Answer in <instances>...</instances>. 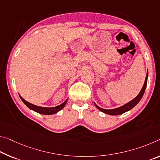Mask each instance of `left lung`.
Instances as JSON below:
<instances>
[{
	"label": "left lung",
	"mask_w": 160,
	"mask_h": 160,
	"mask_svg": "<svg viewBox=\"0 0 160 160\" xmlns=\"http://www.w3.org/2000/svg\"><path fill=\"white\" fill-rule=\"evenodd\" d=\"M148 78V72H147L145 81H144L143 87H142V88L140 92H139V93L138 94V96H137L135 98H134L132 100L130 101V102L126 103L125 105L121 106V107H120V108L112 109V110H106V109L101 108L100 107H98V106L95 103V106L97 107L98 110H100L101 111V112H102L105 114H108V115H121V114H123L126 112H128V111L130 110L131 109H132L134 107H135V106L138 105V102L140 101V100L142 99V98L144 92V91H145L146 87H147Z\"/></svg>",
	"instance_id": "left-lung-1"
}]
</instances>
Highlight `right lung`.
Here are the masks:
<instances>
[{"label":"right lung","mask_w":160,"mask_h":160,"mask_svg":"<svg viewBox=\"0 0 160 160\" xmlns=\"http://www.w3.org/2000/svg\"><path fill=\"white\" fill-rule=\"evenodd\" d=\"M19 96H20V98H21V100L24 102L25 105H26L28 108H30V110H33V111H35V112H36L38 113L42 114V115H53V114H55V113H57L58 112H59L60 110H62V109L65 107V104H66L67 100H68V99H67V100H65L64 102H62L61 105L56 106V107L44 108V107H40V106L32 105V104L27 102L26 100H25L24 99L22 98L20 95H19Z\"/></svg>","instance_id":"right-lung-1"}]
</instances>
